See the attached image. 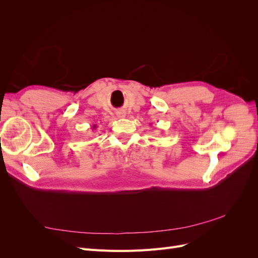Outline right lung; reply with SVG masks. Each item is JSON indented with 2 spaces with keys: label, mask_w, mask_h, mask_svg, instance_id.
<instances>
[{
  "label": "right lung",
  "mask_w": 258,
  "mask_h": 258,
  "mask_svg": "<svg viewBox=\"0 0 258 258\" xmlns=\"http://www.w3.org/2000/svg\"><path fill=\"white\" fill-rule=\"evenodd\" d=\"M93 128H96V126H93Z\"/></svg>",
  "instance_id": "obj_1"
}]
</instances>
